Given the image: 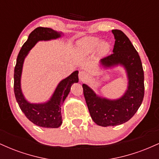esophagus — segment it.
I'll use <instances>...</instances> for the list:
<instances>
[{"mask_svg":"<svg viewBox=\"0 0 159 159\" xmlns=\"http://www.w3.org/2000/svg\"><path fill=\"white\" fill-rule=\"evenodd\" d=\"M87 76H88V75L85 71H80L79 74H78V78L81 81H84L87 78Z\"/></svg>","mask_w":159,"mask_h":159,"instance_id":"1","label":"esophagus"}]
</instances>
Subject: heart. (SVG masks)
Segmentation results:
<instances>
[{"label":"heart","mask_w":159,"mask_h":159,"mask_svg":"<svg viewBox=\"0 0 159 159\" xmlns=\"http://www.w3.org/2000/svg\"><path fill=\"white\" fill-rule=\"evenodd\" d=\"M77 48L81 52L90 53L94 52L98 47V51L102 54H105L110 49V45L107 42L100 43V39L97 36H85L78 40L76 43Z\"/></svg>","instance_id":"heart-1"}]
</instances>
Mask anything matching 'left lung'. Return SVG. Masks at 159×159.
<instances>
[{
    "label": "left lung",
    "instance_id": "1",
    "mask_svg": "<svg viewBox=\"0 0 159 159\" xmlns=\"http://www.w3.org/2000/svg\"><path fill=\"white\" fill-rule=\"evenodd\" d=\"M112 33L115 39L113 54L99 63L104 69L123 66L128 79L127 90L120 98L110 99L96 95L88 85H82L91 118L103 127L129 121L140 107L144 96V75L139 54L123 31L112 30Z\"/></svg>",
    "mask_w": 159,
    "mask_h": 159
}]
</instances>
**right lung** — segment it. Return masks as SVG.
Instances as JSON below:
<instances>
[{
	"mask_svg": "<svg viewBox=\"0 0 159 159\" xmlns=\"http://www.w3.org/2000/svg\"><path fill=\"white\" fill-rule=\"evenodd\" d=\"M63 36L49 27H39L33 30L28 39L22 45L18 55L14 70V93L19 106L26 117L33 123L43 128H58L61 125V106L70 92L74 83L78 82V71H75L70 75L58 84L54 93L48 102L43 103H30L25 98L21 87V78L24 61L29 52L39 41L56 39Z\"/></svg>",
	"mask_w": 159,
	"mask_h": 159,
	"instance_id": "right-lung-1",
	"label": "right lung"
}]
</instances>
